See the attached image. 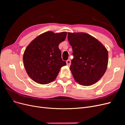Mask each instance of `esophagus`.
I'll list each match as a JSON object with an SVG mask.
<instances>
[{"instance_id":"esophagus-1","label":"esophagus","mask_w":125,"mask_h":125,"mask_svg":"<svg viewBox=\"0 0 125 125\" xmlns=\"http://www.w3.org/2000/svg\"><path fill=\"white\" fill-rule=\"evenodd\" d=\"M66 63H67V66H69L71 65V61H70V59L67 60V61H66Z\"/></svg>"}]
</instances>
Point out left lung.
<instances>
[{"label": "left lung", "instance_id": "1", "mask_svg": "<svg viewBox=\"0 0 125 125\" xmlns=\"http://www.w3.org/2000/svg\"><path fill=\"white\" fill-rule=\"evenodd\" d=\"M73 58L70 69L75 80L82 85L95 83L107 69L108 52L101 42L85 33H68Z\"/></svg>", "mask_w": 125, "mask_h": 125}]
</instances>
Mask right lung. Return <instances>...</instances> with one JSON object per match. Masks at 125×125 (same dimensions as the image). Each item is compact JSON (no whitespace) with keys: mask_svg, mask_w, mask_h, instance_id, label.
Masks as SVG:
<instances>
[{"mask_svg":"<svg viewBox=\"0 0 125 125\" xmlns=\"http://www.w3.org/2000/svg\"><path fill=\"white\" fill-rule=\"evenodd\" d=\"M67 32L55 34L48 31L33 40L24 51L23 60L29 76L37 83L53 81L60 69L66 65L62 58L59 44L64 41Z\"/></svg>","mask_w":125,"mask_h":125,"instance_id":"obj_1","label":"right lung"}]
</instances>
